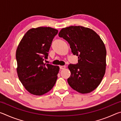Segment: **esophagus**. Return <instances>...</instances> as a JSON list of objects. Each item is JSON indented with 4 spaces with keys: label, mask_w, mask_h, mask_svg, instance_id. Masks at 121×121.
<instances>
[{
    "label": "esophagus",
    "mask_w": 121,
    "mask_h": 121,
    "mask_svg": "<svg viewBox=\"0 0 121 121\" xmlns=\"http://www.w3.org/2000/svg\"><path fill=\"white\" fill-rule=\"evenodd\" d=\"M65 65H60V68L61 69H65Z\"/></svg>",
    "instance_id": "esophagus-1"
}]
</instances>
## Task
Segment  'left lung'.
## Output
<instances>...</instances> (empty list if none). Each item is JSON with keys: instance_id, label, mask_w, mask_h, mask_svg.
<instances>
[{"instance_id": "8db88e82", "label": "left lung", "mask_w": 121, "mask_h": 121, "mask_svg": "<svg viewBox=\"0 0 121 121\" xmlns=\"http://www.w3.org/2000/svg\"><path fill=\"white\" fill-rule=\"evenodd\" d=\"M59 36L67 40L71 52L78 56L77 64L68 67L71 73L67 79L69 85L82 94L93 91L106 72V50L103 41L94 30L82 26L63 28Z\"/></svg>"}]
</instances>
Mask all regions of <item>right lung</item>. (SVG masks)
<instances>
[{"label": "right lung", "instance_id": "1", "mask_svg": "<svg viewBox=\"0 0 121 121\" xmlns=\"http://www.w3.org/2000/svg\"><path fill=\"white\" fill-rule=\"evenodd\" d=\"M58 30L40 26L29 30L16 51L17 76L30 93L42 95L52 89L58 78L59 67L44 63Z\"/></svg>", "mask_w": 121, "mask_h": 121}]
</instances>
